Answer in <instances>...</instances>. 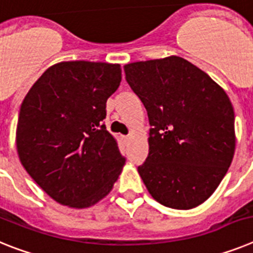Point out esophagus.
<instances>
[{"label":"esophagus","mask_w":253,"mask_h":253,"mask_svg":"<svg viewBox=\"0 0 253 253\" xmlns=\"http://www.w3.org/2000/svg\"><path fill=\"white\" fill-rule=\"evenodd\" d=\"M124 140H126V141L127 140H129V136H124Z\"/></svg>","instance_id":"34e87169"}]
</instances>
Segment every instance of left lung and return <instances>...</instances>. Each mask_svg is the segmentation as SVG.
<instances>
[{
  "instance_id": "obj_1",
  "label": "left lung",
  "mask_w": 253,
  "mask_h": 253,
  "mask_svg": "<svg viewBox=\"0 0 253 253\" xmlns=\"http://www.w3.org/2000/svg\"><path fill=\"white\" fill-rule=\"evenodd\" d=\"M124 70L153 126L148 159L137 168L149 193L177 210L201 205L218 188L236 150L229 96L178 56L127 63Z\"/></svg>"
}]
</instances>
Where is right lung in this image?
Wrapping results in <instances>:
<instances>
[{
	"instance_id": "1",
	"label": "right lung",
	"mask_w": 253,
	"mask_h": 253,
	"mask_svg": "<svg viewBox=\"0 0 253 253\" xmlns=\"http://www.w3.org/2000/svg\"><path fill=\"white\" fill-rule=\"evenodd\" d=\"M118 63L63 61L50 66L24 98L16 126L21 164L61 205L86 209L112 191L125 166L103 120L118 89Z\"/></svg>"
}]
</instances>
